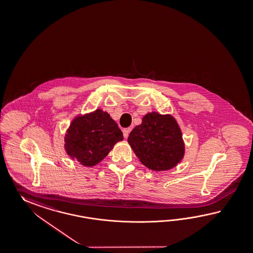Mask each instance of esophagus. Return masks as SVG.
<instances>
[{
	"label": "esophagus",
	"instance_id": "esophagus-1",
	"mask_svg": "<svg viewBox=\"0 0 253 253\" xmlns=\"http://www.w3.org/2000/svg\"><path fill=\"white\" fill-rule=\"evenodd\" d=\"M124 138H128V136H129V131H130V129L129 128H126V129H124Z\"/></svg>",
	"mask_w": 253,
	"mask_h": 253
}]
</instances>
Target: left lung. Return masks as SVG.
<instances>
[{"label": "left lung", "mask_w": 253, "mask_h": 253, "mask_svg": "<svg viewBox=\"0 0 253 253\" xmlns=\"http://www.w3.org/2000/svg\"><path fill=\"white\" fill-rule=\"evenodd\" d=\"M128 142L142 165L154 171L175 167L183 159L185 145L175 120L157 112L146 114L129 133Z\"/></svg>", "instance_id": "8db88e82"}]
</instances>
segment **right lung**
I'll return each instance as SVG.
<instances>
[{
  "label": "right lung",
  "mask_w": 253,
  "mask_h": 253,
  "mask_svg": "<svg viewBox=\"0 0 253 253\" xmlns=\"http://www.w3.org/2000/svg\"><path fill=\"white\" fill-rule=\"evenodd\" d=\"M123 140V131L117 124L107 112L97 110L71 123L65 137V148L72 159L85 167H93Z\"/></svg>",
  "instance_id": "add662e5"
}]
</instances>
